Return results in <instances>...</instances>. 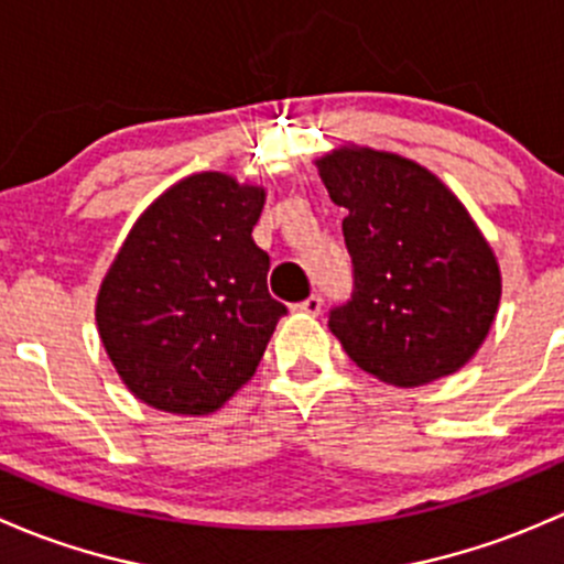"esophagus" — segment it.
I'll return each mask as SVG.
<instances>
[{
    "label": "esophagus",
    "instance_id": "1",
    "mask_svg": "<svg viewBox=\"0 0 564 564\" xmlns=\"http://www.w3.org/2000/svg\"><path fill=\"white\" fill-rule=\"evenodd\" d=\"M321 306H323V299L317 293H312L310 299H304L301 304H295L293 310L304 312V315H317V312H321Z\"/></svg>",
    "mask_w": 564,
    "mask_h": 564
}]
</instances>
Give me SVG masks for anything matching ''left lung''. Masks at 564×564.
I'll list each match as a JSON object with an SVG mask.
<instances>
[{"label":"left lung","mask_w":564,"mask_h":564,"mask_svg":"<svg viewBox=\"0 0 564 564\" xmlns=\"http://www.w3.org/2000/svg\"><path fill=\"white\" fill-rule=\"evenodd\" d=\"M352 258V295L328 312L347 356L399 388L454 375L495 323L502 276L462 200L417 162L341 147L317 160Z\"/></svg>","instance_id":"obj_1"}]
</instances>
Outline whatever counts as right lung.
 I'll use <instances>...</instances> for the list:
<instances>
[{"label":"right lung","instance_id":"obj_1","mask_svg":"<svg viewBox=\"0 0 564 564\" xmlns=\"http://www.w3.org/2000/svg\"><path fill=\"white\" fill-rule=\"evenodd\" d=\"M265 189L206 171L132 225L97 293V330L149 408L208 415L252 380L276 323L269 254L252 239Z\"/></svg>","mask_w":564,"mask_h":564}]
</instances>
